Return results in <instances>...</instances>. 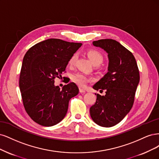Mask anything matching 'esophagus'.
I'll return each mask as SVG.
<instances>
[{
	"instance_id": "34e87169",
	"label": "esophagus",
	"mask_w": 159,
	"mask_h": 159,
	"mask_svg": "<svg viewBox=\"0 0 159 159\" xmlns=\"http://www.w3.org/2000/svg\"><path fill=\"white\" fill-rule=\"evenodd\" d=\"M79 92H80V93H86V90L84 89H82V88H79Z\"/></svg>"
}]
</instances>
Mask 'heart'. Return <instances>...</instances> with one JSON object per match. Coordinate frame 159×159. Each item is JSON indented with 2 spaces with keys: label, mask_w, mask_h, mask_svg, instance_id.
Here are the masks:
<instances>
[{
  "label": "heart",
  "mask_w": 159,
  "mask_h": 159,
  "mask_svg": "<svg viewBox=\"0 0 159 159\" xmlns=\"http://www.w3.org/2000/svg\"><path fill=\"white\" fill-rule=\"evenodd\" d=\"M88 55V57L91 61V62L93 63L94 65H100L102 61H103V56L102 55L96 50H90L87 53ZM76 59V54L74 53L72 55V56L70 57L69 60V65H73L75 63V61ZM71 79L76 83L77 85L80 86H84L87 83L91 80V79L89 78V76L80 73H77L73 74L71 76Z\"/></svg>",
  "instance_id": "heart-1"
}]
</instances>
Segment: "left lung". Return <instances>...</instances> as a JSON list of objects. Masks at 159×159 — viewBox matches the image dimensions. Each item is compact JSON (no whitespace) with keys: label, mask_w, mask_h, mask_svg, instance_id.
I'll return each mask as SVG.
<instances>
[{"label":"left lung","mask_w":159,"mask_h":159,"mask_svg":"<svg viewBox=\"0 0 159 159\" xmlns=\"http://www.w3.org/2000/svg\"><path fill=\"white\" fill-rule=\"evenodd\" d=\"M95 47L107 53V73L93 88L106 94L96 95L95 104L90 108L93 120L102 127H110L120 123L134 104L139 83V72L134 55L118 42L111 39L94 41Z\"/></svg>","instance_id":"8db88e82"}]
</instances>
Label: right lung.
<instances>
[{
  "instance_id": "right-lung-1",
  "label": "right lung",
  "mask_w": 159,
  "mask_h": 159,
  "mask_svg": "<svg viewBox=\"0 0 159 159\" xmlns=\"http://www.w3.org/2000/svg\"><path fill=\"white\" fill-rule=\"evenodd\" d=\"M81 45V43L48 39L34 45L25 54L19 87L24 108L37 124L45 127L57 124L66 116L70 99L79 94L74 83L62 89L54 83Z\"/></svg>"
}]
</instances>
